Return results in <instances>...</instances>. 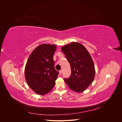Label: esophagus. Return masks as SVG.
Wrapping results in <instances>:
<instances>
[{
    "mask_svg": "<svg viewBox=\"0 0 122 122\" xmlns=\"http://www.w3.org/2000/svg\"><path fill=\"white\" fill-rule=\"evenodd\" d=\"M59 73H60V75H61V73H62V70H60V71H59Z\"/></svg>",
    "mask_w": 122,
    "mask_h": 122,
    "instance_id": "1",
    "label": "esophagus"
}]
</instances>
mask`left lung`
<instances>
[{
  "label": "left lung",
  "instance_id": "8db88e82",
  "mask_svg": "<svg viewBox=\"0 0 122 122\" xmlns=\"http://www.w3.org/2000/svg\"><path fill=\"white\" fill-rule=\"evenodd\" d=\"M70 63L71 75L65 81L70 89L81 93L90 86L95 76V65L90 54L83 45L72 42L61 48Z\"/></svg>",
  "mask_w": 122,
  "mask_h": 122
}]
</instances>
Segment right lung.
Segmentation results:
<instances>
[{
  "label": "right lung",
  "instance_id": "obj_1",
  "mask_svg": "<svg viewBox=\"0 0 122 122\" xmlns=\"http://www.w3.org/2000/svg\"><path fill=\"white\" fill-rule=\"evenodd\" d=\"M56 48V45L41 44L31 52L26 64L25 80L39 95L49 93L55 84L58 72L55 70L53 56Z\"/></svg>",
  "mask_w": 122,
  "mask_h": 122
}]
</instances>
